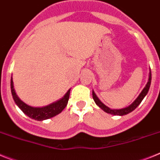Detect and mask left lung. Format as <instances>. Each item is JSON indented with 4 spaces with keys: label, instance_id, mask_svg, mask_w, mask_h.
I'll list each match as a JSON object with an SVG mask.
<instances>
[{
    "label": "left lung",
    "instance_id": "obj_1",
    "mask_svg": "<svg viewBox=\"0 0 160 160\" xmlns=\"http://www.w3.org/2000/svg\"><path fill=\"white\" fill-rule=\"evenodd\" d=\"M151 82H152V72H151V70H150L149 72V76H148V81L147 82L146 86L142 89V90L141 91V93L139 94V95L137 97L135 101L131 103V105L128 106V107H125V108L122 109H111L109 108L108 107L105 105V104H103L101 101L99 100V98L97 97V95L95 94L94 91L93 90L92 91V95H93V98H94V102L97 104L100 108L104 111L105 112L108 113V114H113V115H120V116H122V115H125V114H128L129 113H131V111H133L138 107L139 104L141 103V102L142 101V99L144 98V97L147 95V94L148 93V90L150 89V86H151Z\"/></svg>",
    "mask_w": 160,
    "mask_h": 160
}]
</instances>
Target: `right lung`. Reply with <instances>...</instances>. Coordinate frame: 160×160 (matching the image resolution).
Masks as SVG:
<instances>
[{"mask_svg": "<svg viewBox=\"0 0 160 160\" xmlns=\"http://www.w3.org/2000/svg\"><path fill=\"white\" fill-rule=\"evenodd\" d=\"M11 92H12V98L18 107H19L27 116L32 119L38 120V121H43V120L48 119V118H53L56 116L57 114H60L62 111L65 109L68 103V100L70 98V89L65 94L62 98H60L58 101L42 107H33L31 106L27 105L26 103L22 102L20 99L19 97L17 95L15 90L13 87V82H12V78L11 77L10 82Z\"/></svg>", "mask_w": 160, "mask_h": 160, "instance_id": "right-lung-1", "label": "right lung"}]
</instances>
